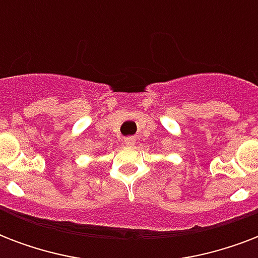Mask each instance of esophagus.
I'll return each instance as SVG.
<instances>
[{
  "label": "esophagus",
  "instance_id": "1",
  "mask_svg": "<svg viewBox=\"0 0 258 258\" xmlns=\"http://www.w3.org/2000/svg\"><path fill=\"white\" fill-rule=\"evenodd\" d=\"M124 143H125V146H128V147H133L134 145H135V139H134V138H125L124 139Z\"/></svg>",
  "mask_w": 258,
  "mask_h": 258
}]
</instances>
